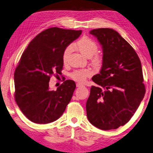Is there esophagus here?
Masks as SVG:
<instances>
[{
	"label": "esophagus",
	"mask_w": 153,
	"mask_h": 153,
	"mask_svg": "<svg viewBox=\"0 0 153 153\" xmlns=\"http://www.w3.org/2000/svg\"><path fill=\"white\" fill-rule=\"evenodd\" d=\"M81 86H83L82 84H80V83H77L76 84V87H81Z\"/></svg>",
	"instance_id": "esophagus-1"
}]
</instances>
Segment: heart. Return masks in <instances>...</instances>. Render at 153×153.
Wrapping results in <instances>:
<instances>
[{"label":"heart","instance_id":"obj_1","mask_svg":"<svg viewBox=\"0 0 153 153\" xmlns=\"http://www.w3.org/2000/svg\"><path fill=\"white\" fill-rule=\"evenodd\" d=\"M73 45L85 56L87 58H92V62L95 67L98 68L102 67L103 64V58L100 55L96 54L99 49V47H98L96 42H94L93 40L87 36H84L80 39ZM72 51H73V47L71 46H68L65 48L62 54L63 62L66 63L67 62L68 56ZM91 74L92 73L90 70L84 69V70L74 71L71 74V77L75 81L82 83L85 81L86 78L91 76Z\"/></svg>","mask_w":153,"mask_h":153}]
</instances>
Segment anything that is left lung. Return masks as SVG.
Here are the masks:
<instances>
[{
  "mask_svg": "<svg viewBox=\"0 0 153 153\" xmlns=\"http://www.w3.org/2000/svg\"><path fill=\"white\" fill-rule=\"evenodd\" d=\"M102 45L103 64L92 80L86 101L90 123L101 130L127 123L145 94L140 60L134 48L116 30L102 28L90 31Z\"/></svg>",
  "mask_w": 153,
  "mask_h": 153,
  "instance_id": "obj_1",
  "label": "left lung"
}]
</instances>
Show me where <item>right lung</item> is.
Instances as JSON below:
<instances>
[{"instance_id": "add662e5", "label": "right lung", "mask_w": 153, "mask_h": 153, "mask_svg": "<svg viewBox=\"0 0 153 153\" xmlns=\"http://www.w3.org/2000/svg\"><path fill=\"white\" fill-rule=\"evenodd\" d=\"M82 30L53 27L41 32L23 52L14 74V99L28 119L47 124L60 117L73 97L76 84L67 80L49 90L51 76L60 74L65 49Z\"/></svg>"}]
</instances>
